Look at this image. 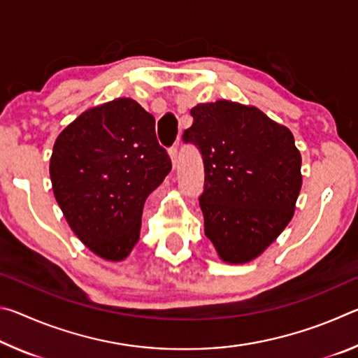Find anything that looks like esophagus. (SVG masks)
Listing matches in <instances>:
<instances>
[{
  "label": "esophagus",
  "mask_w": 358,
  "mask_h": 358,
  "mask_svg": "<svg viewBox=\"0 0 358 358\" xmlns=\"http://www.w3.org/2000/svg\"><path fill=\"white\" fill-rule=\"evenodd\" d=\"M169 156H171V161H172V166L175 167L178 162V147L177 145H173V147L169 148Z\"/></svg>",
  "instance_id": "esophagus-1"
}]
</instances>
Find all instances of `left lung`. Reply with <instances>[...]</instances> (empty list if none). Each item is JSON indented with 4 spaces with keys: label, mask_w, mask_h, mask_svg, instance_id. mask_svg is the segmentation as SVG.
<instances>
[{
    "label": "left lung",
    "mask_w": 358,
    "mask_h": 358,
    "mask_svg": "<svg viewBox=\"0 0 358 358\" xmlns=\"http://www.w3.org/2000/svg\"><path fill=\"white\" fill-rule=\"evenodd\" d=\"M183 141L203 159L205 235L227 264L259 257L292 220L301 156L292 132L257 107L220 99L191 108Z\"/></svg>",
    "instance_id": "1"
}]
</instances>
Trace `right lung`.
I'll return each mask as SVG.
<instances>
[{
	"mask_svg": "<svg viewBox=\"0 0 358 358\" xmlns=\"http://www.w3.org/2000/svg\"><path fill=\"white\" fill-rule=\"evenodd\" d=\"M171 169L153 115L131 98L83 112L57 137L50 157L53 194L72 232L112 262L129 256L145 201Z\"/></svg>",
	"mask_w": 358,
	"mask_h": 358,
	"instance_id": "right-lung-1",
	"label": "right lung"
}]
</instances>
